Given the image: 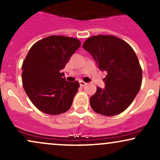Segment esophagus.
Masks as SVG:
<instances>
[{"instance_id":"obj_1","label":"esophagus","mask_w":160,"mask_h":160,"mask_svg":"<svg viewBox=\"0 0 160 160\" xmlns=\"http://www.w3.org/2000/svg\"><path fill=\"white\" fill-rule=\"evenodd\" d=\"M86 84H87V83H86V82L82 81V80H80V86H82H82H86Z\"/></svg>"}]
</instances>
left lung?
I'll return each mask as SVG.
<instances>
[{"mask_svg": "<svg viewBox=\"0 0 160 160\" xmlns=\"http://www.w3.org/2000/svg\"><path fill=\"white\" fill-rule=\"evenodd\" d=\"M82 48L92 56L101 71L108 73L103 80L105 88L98 86L89 99L92 109L108 117L120 114L133 102L142 82L135 51L123 40L102 34L88 38Z\"/></svg>", "mask_w": 160, "mask_h": 160, "instance_id": "obj_1", "label": "left lung"}]
</instances>
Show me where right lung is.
Wrapping results in <instances>:
<instances>
[{
  "label": "right lung",
  "mask_w": 160,
  "mask_h": 160,
  "mask_svg": "<svg viewBox=\"0 0 160 160\" xmlns=\"http://www.w3.org/2000/svg\"><path fill=\"white\" fill-rule=\"evenodd\" d=\"M80 44L77 38L52 35L38 40L29 49L22 65V80L39 111L58 115L70 109L80 84L66 81L61 70Z\"/></svg>",
  "instance_id": "right-lung-1"
}]
</instances>
